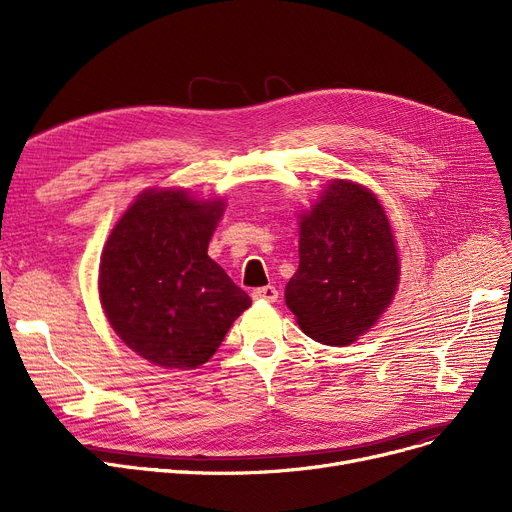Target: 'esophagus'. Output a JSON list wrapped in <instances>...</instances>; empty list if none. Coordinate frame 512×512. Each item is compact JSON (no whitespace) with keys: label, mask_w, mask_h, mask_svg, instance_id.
Listing matches in <instances>:
<instances>
[{"label":"esophagus","mask_w":512,"mask_h":512,"mask_svg":"<svg viewBox=\"0 0 512 512\" xmlns=\"http://www.w3.org/2000/svg\"><path fill=\"white\" fill-rule=\"evenodd\" d=\"M251 294H253L255 301H270V303H274L278 299L276 286H261V288H255Z\"/></svg>","instance_id":"esophagus-1"}]
</instances>
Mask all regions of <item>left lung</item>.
<instances>
[{"instance_id":"8db88e82","label":"left lung","mask_w":512,"mask_h":512,"mask_svg":"<svg viewBox=\"0 0 512 512\" xmlns=\"http://www.w3.org/2000/svg\"><path fill=\"white\" fill-rule=\"evenodd\" d=\"M299 255L286 305L321 344H351L394 297L400 267L388 218L355 182L334 180L303 215Z\"/></svg>"}]
</instances>
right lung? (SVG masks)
<instances>
[{"label": "right lung", "instance_id": "1", "mask_svg": "<svg viewBox=\"0 0 512 512\" xmlns=\"http://www.w3.org/2000/svg\"><path fill=\"white\" fill-rule=\"evenodd\" d=\"M222 211V201L147 191L107 240L101 305L116 334L153 365H203L251 305L249 294L207 255Z\"/></svg>", "mask_w": 512, "mask_h": 512}]
</instances>
